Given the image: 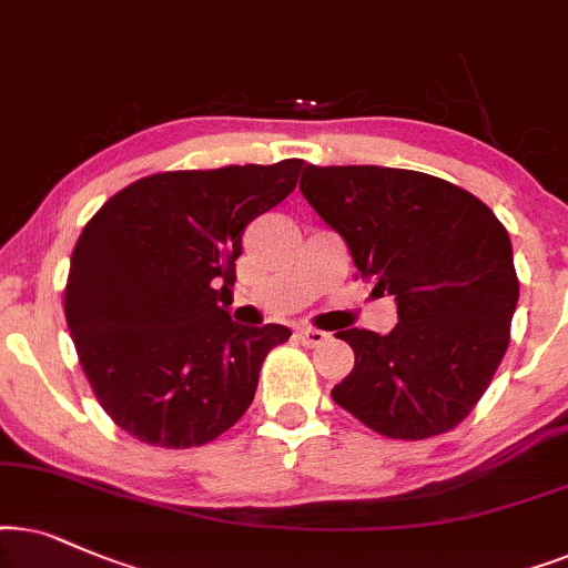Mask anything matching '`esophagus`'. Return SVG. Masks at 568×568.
I'll return each instance as SVG.
<instances>
[{"instance_id": "1", "label": "esophagus", "mask_w": 568, "mask_h": 568, "mask_svg": "<svg viewBox=\"0 0 568 568\" xmlns=\"http://www.w3.org/2000/svg\"><path fill=\"white\" fill-rule=\"evenodd\" d=\"M296 337H298V343L306 345V347H320V345H324V343H327V339H329L327 332L312 329V327H301V329H296Z\"/></svg>"}]
</instances>
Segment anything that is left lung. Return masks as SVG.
I'll list each match as a JSON object with an SVG mask.
<instances>
[{
	"instance_id": "8db88e82",
	"label": "left lung",
	"mask_w": 568,
	"mask_h": 568,
	"mask_svg": "<svg viewBox=\"0 0 568 568\" xmlns=\"http://www.w3.org/2000/svg\"><path fill=\"white\" fill-rule=\"evenodd\" d=\"M298 186L376 296L397 304L389 335L337 332L355 366L332 399L389 438L455 428L509 345L519 298L509 233L478 196L420 171L308 163Z\"/></svg>"
}]
</instances>
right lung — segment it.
I'll use <instances>...</instances> for the list:
<instances>
[{"instance_id": "1", "label": "right lung", "mask_w": 568, "mask_h": 568, "mask_svg": "<svg viewBox=\"0 0 568 568\" xmlns=\"http://www.w3.org/2000/svg\"><path fill=\"white\" fill-rule=\"evenodd\" d=\"M298 158L169 171L98 210L72 252L64 316L82 372L121 430L202 447L252 405L283 324L231 320L241 236L296 189Z\"/></svg>"}]
</instances>
